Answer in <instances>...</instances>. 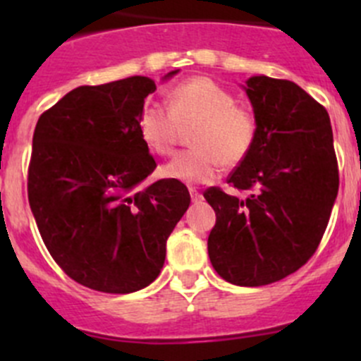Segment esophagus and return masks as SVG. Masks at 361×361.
<instances>
[{"label":"esophagus","instance_id":"obj_1","mask_svg":"<svg viewBox=\"0 0 361 361\" xmlns=\"http://www.w3.org/2000/svg\"><path fill=\"white\" fill-rule=\"evenodd\" d=\"M190 197H192V202H195V204L201 202L202 199H204L201 192H197V190H195V188H190Z\"/></svg>","mask_w":361,"mask_h":361}]
</instances>
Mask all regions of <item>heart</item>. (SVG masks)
<instances>
[{
    "label": "heart",
    "mask_w": 361,
    "mask_h": 361,
    "mask_svg": "<svg viewBox=\"0 0 361 361\" xmlns=\"http://www.w3.org/2000/svg\"><path fill=\"white\" fill-rule=\"evenodd\" d=\"M192 130L190 150L178 154L162 174L181 183L204 185L216 180L224 166H238L250 155L257 140L255 115L235 104L227 89L207 76L178 83L167 94V108L150 103L141 108L137 133L150 152L166 157L176 148L180 127Z\"/></svg>",
    "instance_id": "obj_1"
}]
</instances>
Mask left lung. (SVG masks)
Masks as SVG:
<instances>
[{"label": "left lung", "mask_w": 361, "mask_h": 361, "mask_svg": "<svg viewBox=\"0 0 361 361\" xmlns=\"http://www.w3.org/2000/svg\"><path fill=\"white\" fill-rule=\"evenodd\" d=\"M258 123L250 155L228 176L248 197L211 187L216 213L207 238L214 271L232 285L264 286L307 264L322 243L338 190L329 111L290 80L246 82Z\"/></svg>", "instance_id": "1"}]
</instances>
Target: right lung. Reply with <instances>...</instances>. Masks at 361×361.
<instances>
[{"label": "right lung", "mask_w": 361, "mask_h": 361, "mask_svg": "<svg viewBox=\"0 0 361 361\" xmlns=\"http://www.w3.org/2000/svg\"><path fill=\"white\" fill-rule=\"evenodd\" d=\"M155 89L147 76L76 87L39 115L32 134L27 197L39 235L73 281L97 292L155 281L167 238L190 206L173 178L141 187L157 162L137 116Z\"/></svg>", "instance_id": "add662e5"}]
</instances>
